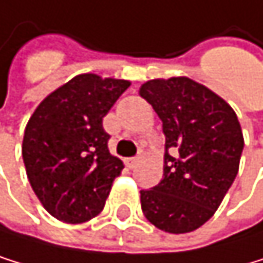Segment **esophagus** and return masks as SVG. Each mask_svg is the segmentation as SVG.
<instances>
[{"mask_svg":"<svg viewBox=\"0 0 263 263\" xmlns=\"http://www.w3.org/2000/svg\"><path fill=\"white\" fill-rule=\"evenodd\" d=\"M137 163H139V158H129V160H127V166H129L130 169L136 167Z\"/></svg>","mask_w":263,"mask_h":263,"instance_id":"obj_1","label":"esophagus"}]
</instances>
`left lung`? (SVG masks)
<instances>
[{
	"mask_svg": "<svg viewBox=\"0 0 263 263\" xmlns=\"http://www.w3.org/2000/svg\"><path fill=\"white\" fill-rule=\"evenodd\" d=\"M143 97L163 121V179L140 190L143 216L167 233H189L220 206L239 167L245 140L238 116L222 97L186 77L150 80Z\"/></svg>",
	"mask_w": 263,
	"mask_h": 263,
	"instance_id": "left-lung-1",
	"label": "left lung"
}]
</instances>
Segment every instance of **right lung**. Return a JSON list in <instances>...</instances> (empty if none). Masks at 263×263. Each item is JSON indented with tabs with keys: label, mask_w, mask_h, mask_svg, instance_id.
Listing matches in <instances>:
<instances>
[{
	"label": "right lung",
	"mask_w": 263,
	"mask_h": 263,
	"mask_svg": "<svg viewBox=\"0 0 263 263\" xmlns=\"http://www.w3.org/2000/svg\"><path fill=\"white\" fill-rule=\"evenodd\" d=\"M130 86L84 73L55 89L25 127L27 177L44 209L67 223L87 222L105 206L123 161L108 150L103 116Z\"/></svg>",
	"instance_id": "obj_1"
}]
</instances>
